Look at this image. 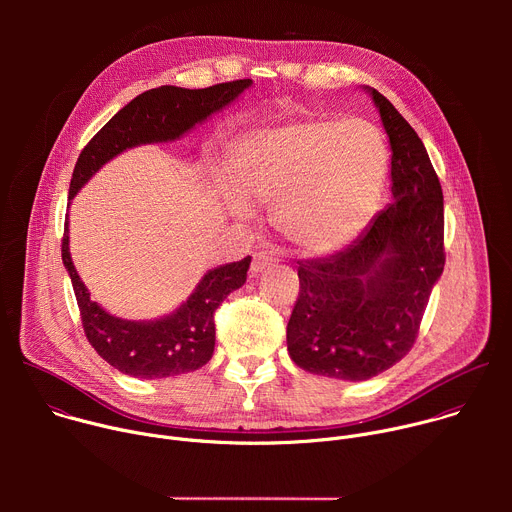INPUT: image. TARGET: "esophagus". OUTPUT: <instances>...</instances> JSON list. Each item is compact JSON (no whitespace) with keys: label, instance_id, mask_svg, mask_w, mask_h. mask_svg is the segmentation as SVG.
<instances>
[{"label":"esophagus","instance_id":"1","mask_svg":"<svg viewBox=\"0 0 512 512\" xmlns=\"http://www.w3.org/2000/svg\"><path fill=\"white\" fill-rule=\"evenodd\" d=\"M275 263V257L267 251H259L253 255V261H251V273H263L265 269H269L271 265Z\"/></svg>","mask_w":512,"mask_h":512}]
</instances>
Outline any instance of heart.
Wrapping results in <instances>:
<instances>
[{"mask_svg": "<svg viewBox=\"0 0 512 512\" xmlns=\"http://www.w3.org/2000/svg\"><path fill=\"white\" fill-rule=\"evenodd\" d=\"M389 152L362 117H300L245 135L231 152L227 208L271 204L277 235L304 255L350 245L381 204Z\"/></svg>", "mask_w": 512, "mask_h": 512, "instance_id": "1", "label": "heart"}]
</instances>
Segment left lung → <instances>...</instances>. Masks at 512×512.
Returning <instances> with one entry per match:
<instances>
[{
	"mask_svg": "<svg viewBox=\"0 0 512 512\" xmlns=\"http://www.w3.org/2000/svg\"><path fill=\"white\" fill-rule=\"evenodd\" d=\"M367 91L391 143L393 202L346 249L300 261L287 322L291 360L340 381L377 377L411 350L446 263L444 194L425 145L387 97Z\"/></svg>",
	"mask_w": 512,
	"mask_h": 512,
	"instance_id": "obj_1",
	"label": "left lung"
}]
</instances>
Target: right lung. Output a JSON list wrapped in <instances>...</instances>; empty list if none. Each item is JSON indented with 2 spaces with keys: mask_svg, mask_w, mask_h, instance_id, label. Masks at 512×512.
<instances>
[{
  "mask_svg": "<svg viewBox=\"0 0 512 512\" xmlns=\"http://www.w3.org/2000/svg\"><path fill=\"white\" fill-rule=\"evenodd\" d=\"M251 79L182 89L164 85L150 89L117 111L85 145L72 172L68 200L121 152L143 143H164L182 137L212 113L233 103ZM62 263L75 289L83 330L97 354L123 375L137 379H166L192 373L212 358L214 310L247 279L251 257L210 269L190 298L172 314L135 322L111 316L91 300L87 285L72 263L68 249V216L64 221Z\"/></svg>",
  "mask_w": 512,
  "mask_h": 512,
  "instance_id": "right-lung-1",
  "label": "right lung"
}]
</instances>
